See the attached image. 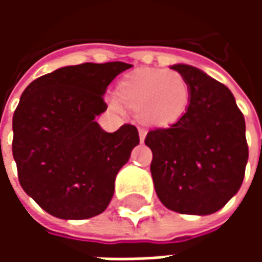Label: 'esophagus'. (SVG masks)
Listing matches in <instances>:
<instances>
[{
	"mask_svg": "<svg viewBox=\"0 0 262 262\" xmlns=\"http://www.w3.org/2000/svg\"><path fill=\"white\" fill-rule=\"evenodd\" d=\"M146 135H147V132L144 130V129H139V137H140V142H144V139H146Z\"/></svg>",
	"mask_w": 262,
	"mask_h": 262,
	"instance_id": "1",
	"label": "esophagus"
}]
</instances>
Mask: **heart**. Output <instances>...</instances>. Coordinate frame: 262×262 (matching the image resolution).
I'll use <instances>...</instances> for the list:
<instances>
[{"label":"heart","mask_w":262,"mask_h":262,"mask_svg":"<svg viewBox=\"0 0 262 262\" xmlns=\"http://www.w3.org/2000/svg\"><path fill=\"white\" fill-rule=\"evenodd\" d=\"M116 97L136 111L144 123L170 126L188 112L192 90L187 78L177 71L144 69L120 81Z\"/></svg>","instance_id":"b5f03b06"}]
</instances>
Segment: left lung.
Instances as JSON below:
<instances>
[{
  "instance_id": "left-lung-1",
  "label": "left lung",
  "mask_w": 262,
  "mask_h": 262,
  "mask_svg": "<svg viewBox=\"0 0 262 262\" xmlns=\"http://www.w3.org/2000/svg\"><path fill=\"white\" fill-rule=\"evenodd\" d=\"M171 69L187 78L192 98L181 120L146 136L156 193L178 213H214L243 184L248 160L244 116L225 84L192 66Z\"/></svg>"
}]
</instances>
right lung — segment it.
I'll return each instance as SVG.
<instances>
[{"mask_svg":"<svg viewBox=\"0 0 262 262\" xmlns=\"http://www.w3.org/2000/svg\"><path fill=\"white\" fill-rule=\"evenodd\" d=\"M122 61L67 66L26 86L12 119V154L18 178L35 202L54 217L82 220L102 213L115 178L139 144V132L123 125L105 132L95 116Z\"/></svg>","mask_w":262,"mask_h":262,"instance_id":"obj_1","label":"right lung"}]
</instances>
